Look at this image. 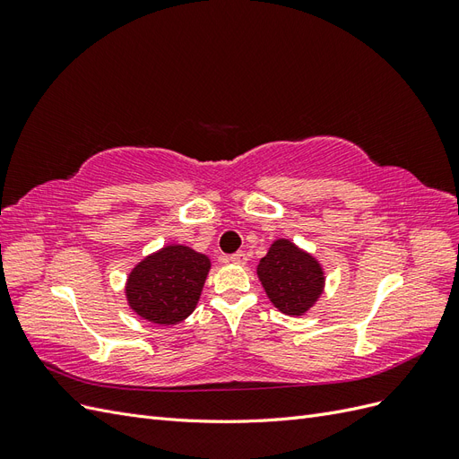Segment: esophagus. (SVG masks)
I'll use <instances>...</instances> for the list:
<instances>
[{
  "mask_svg": "<svg viewBox=\"0 0 459 459\" xmlns=\"http://www.w3.org/2000/svg\"><path fill=\"white\" fill-rule=\"evenodd\" d=\"M230 260H231L233 264H239V266H245V264H247V255H245L243 251H239V253L231 255V256H230Z\"/></svg>",
  "mask_w": 459,
  "mask_h": 459,
  "instance_id": "obj_1",
  "label": "esophagus"
}]
</instances>
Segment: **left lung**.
<instances>
[{
  "label": "left lung",
  "mask_w": 459,
  "mask_h": 459,
  "mask_svg": "<svg viewBox=\"0 0 459 459\" xmlns=\"http://www.w3.org/2000/svg\"><path fill=\"white\" fill-rule=\"evenodd\" d=\"M256 273L270 302L285 316L308 314L325 290V272L319 260L285 238L270 245Z\"/></svg>",
  "instance_id": "8db88e82"
}]
</instances>
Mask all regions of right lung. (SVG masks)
Masks as SVG:
<instances>
[{
  "mask_svg": "<svg viewBox=\"0 0 459 459\" xmlns=\"http://www.w3.org/2000/svg\"><path fill=\"white\" fill-rule=\"evenodd\" d=\"M212 262L195 248L164 245L147 255L128 273L124 293L128 307L155 325L182 324L197 308Z\"/></svg>",
  "mask_w": 459,
  "mask_h": 459,
  "instance_id": "1",
  "label": "right lung"
}]
</instances>
